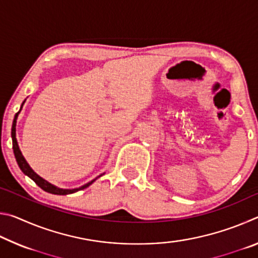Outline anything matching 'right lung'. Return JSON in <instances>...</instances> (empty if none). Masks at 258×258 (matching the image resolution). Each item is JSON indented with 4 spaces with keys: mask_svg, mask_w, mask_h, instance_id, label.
<instances>
[{
    "mask_svg": "<svg viewBox=\"0 0 258 258\" xmlns=\"http://www.w3.org/2000/svg\"><path fill=\"white\" fill-rule=\"evenodd\" d=\"M21 110V109H20ZM20 112V111H19ZM16 113L15 116V119H14V123H12V128H11V137H12V148H14V154L16 157V160L17 163H18V166L20 167L21 171H23L24 174H26L28 177L32 178V180L36 183V184L43 189L46 192H49V194H53V195H60V196H63V195H69V194H74V192L76 191H80L85 189V187L90 186L92 183L95 181H91L89 183H86L85 185H83L81 187H77V189H72V190H64V189H59V187H56L54 185H52L51 183H49L45 180H43L41 176H38L36 173H35L32 168H30V166L27 164V161L24 158L23 154H21V151L18 147V142H17V139H16V123H17V117H18V113Z\"/></svg>",
    "mask_w": 258,
    "mask_h": 258,
    "instance_id": "obj_1",
    "label": "right lung"
}]
</instances>
